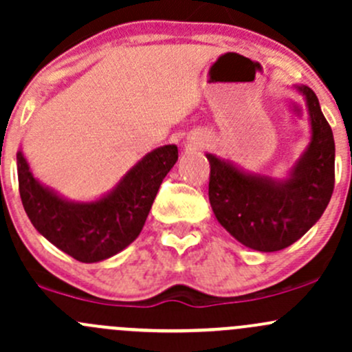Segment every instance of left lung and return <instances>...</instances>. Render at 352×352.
Returning a JSON list of instances; mask_svg holds the SVG:
<instances>
[{
	"instance_id": "1",
	"label": "left lung",
	"mask_w": 352,
	"mask_h": 352,
	"mask_svg": "<svg viewBox=\"0 0 352 352\" xmlns=\"http://www.w3.org/2000/svg\"><path fill=\"white\" fill-rule=\"evenodd\" d=\"M305 96L312 139L285 181L245 175L228 162L206 154L210 161L211 208L223 228L245 247L258 252L283 250L322 217L334 191V138L307 85Z\"/></svg>"
}]
</instances>
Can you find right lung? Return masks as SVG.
Wrapping results in <instances>:
<instances>
[{"label":"right lung","instance_id":"obj_1","mask_svg":"<svg viewBox=\"0 0 352 352\" xmlns=\"http://www.w3.org/2000/svg\"><path fill=\"white\" fill-rule=\"evenodd\" d=\"M177 161L175 144L154 149L122 177L111 195L92 203H70L41 186L16 154L18 186L30 221L56 248L84 263L100 262L141 233L162 179Z\"/></svg>","mask_w":352,"mask_h":352}]
</instances>
